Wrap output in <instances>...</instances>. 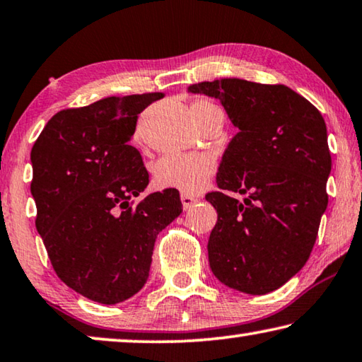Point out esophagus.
I'll use <instances>...</instances> for the list:
<instances>
[{
  "label": "esophagus",
  "instance_id": "1",
  "mask_svg": "<svg viewBox=\"0 0 362 362\" xmlns=\"http://www.w3.org/2000/svg\"><path fill=\"white\" fill-rule=\"evenodd\" d=\"M180 199H182V204H183V209H190L192 206L198 202L197 198L194 197H190V194L188 193H182V197H180Z\"/></svg>",
  "mask_w": 362,
  "mask_h": 362
}]
</instances>
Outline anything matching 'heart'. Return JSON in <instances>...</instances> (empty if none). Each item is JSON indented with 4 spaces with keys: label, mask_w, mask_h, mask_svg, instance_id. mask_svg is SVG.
Listing matches in <instances>:
<instances>
[{
    "label": "heart",
    "mask_w": 362,
    "mask_h": 362,
    "mask_svg": "<svg viewBox=\"0 0 362 362\" xmlns=\"http://www.w3.org/2000/svg\"><path fill=\"white\" fill-rule=\"evenodd\" d=\"M209 101L199 100L192 109L212 107ZM216 170V160L209 154H165L154 164V182L160 188H177L185 193H197L208 185Z\"/></svg>",
    "instance_id": "obj_1"
}]
</instances>
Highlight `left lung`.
<instances>
[{
	"instance_id": "1",
	"label": "left lung",
	"mask_w": 362,
	"mask_h": 362,
	"mask_svg": "<svg viewBox=\"0 0 362 362\" xmlns=\"http://www.w3.org/2000/svg\"><path fill=\"white\" fill-rule=\"evenodd\" d=\"M221 101L238 132L222 154L208 242L212 274L248 295H266L311 255L329 197L332 158L322 114L285 85L222 78L188 87ZM246 194L243 202L228 192Z\"/></svg>"
}]
</instances>
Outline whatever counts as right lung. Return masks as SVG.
Here are the masks:
<instances>
[{"label":"right lung","mask_w":362,"mask_h":362,"mask_svg":"<svg viewBox=\"0 0 362 362\" xmlns=\"http://www.w3.org/2000/svg\"><path fill=\"white\" fill-rule=\"evenodd\" d=\"M164 93L130 95L66 109L32 148L37 230L56 274L101 305L122 303L150 275L158 233L180 216L175 188L139 197L150 183L130 145L139 114Z\"/></svg>","instance_id":"obj_1"}]
</instances>
